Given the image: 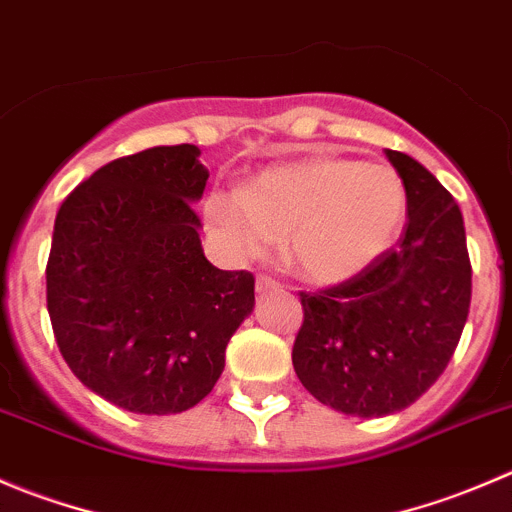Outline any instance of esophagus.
Segmentation results:
<instances>
[{"mask_svg":"<svg viewBox=\"0 0 512 512\" xmlns=\"http://www.w3.org/2000/svg\"><path fill=\"white\" fill-rule=\"evenodd\" d=\"M278 288H281V283H278L276 278L263 276V273L256 278V291L258 293H271V291H278Z\"/></svg>","mask_w":512,"mask_h":512,"instance_id":"1","label":"esophagus"}]
</instances>
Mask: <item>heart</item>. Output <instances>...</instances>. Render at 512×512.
<instances>
[{
    "label": "heart",
    "instance_id": "1",
    "mask_svg": "<svg viewBox=\"0 0 512 512\" xmlns=\"http://www.w3.org/2000/svg\"><path fill=\"white\" fill-rule=\"evenodd\" d=\"M206 221L239 256H263L288 236L298 273L341 283L386 254L406 216L396 171L341 156H311L261 171L246 189L214 191Z\"/></svg>",
    "mask_w": 512,
    "mask_h": 512
}]
</instances>
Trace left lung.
<instances>
[{
    "label": "left lung",
    "mask_w": 512,
    "mask_h": 512,
    "mask_svg": "<svg viewBox=\"0 0 512 512\" xmlns=\"http://www.w3.org/2000/svg\"><path fill=\"white\" fill-rule=\"evenodd\" d=\"M406 186L408 221L393 249L338 286L301 291L298 381L323 406L381 418L438 381L470 308L463 214L416 159L386 149Z\"/></svg>",
    "instance_id": "1"
}]
</instances>
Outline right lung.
Here are the masks:
<instances>
[{
    "instance_id": "right-lung-1",
    "label": "right lung",
    "mask_w": 512,
    "mask_h": 512,
    "mask_svg": "<svg viewBox=\"0 0 512 512\" xmlns=\"http://www.w3.org/2000/svg\"><path fill=\"white\" fill-rule=\"evenodd\" d=\"M194 144L109 161L59 206L47 261L54 338L96 396L144 416L194 408L254 308V276L206 261L209 169Z\"/></svg>"
}]
</instances>
